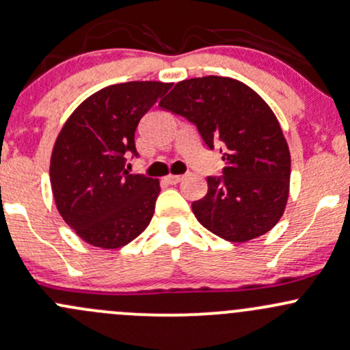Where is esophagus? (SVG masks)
<instances>
[{
    "label": "esophagus",
    "instance_id": "obj_1",
    "mask_svg": "<svg viewBox=\"0 0 350 350\" xmlns=\"http://www.w3.org/2000/svg\"><path fill=\"white\" fill-rule=\"evenodd\" d=\"M165 179H167V183H171V185H178V183L183 179V176L181 174H169Z\"/></svg>",
    "mask_w": 350,
    "mask_h": 350
}]
</instances>
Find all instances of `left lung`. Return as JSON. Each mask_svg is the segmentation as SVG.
Wrapping results in <instances>:
<instances>
[{
  "label": "left lung",
  "mask_w": 350,
  "mask_h": 350,
  "mask_svg": "<svg viewBox=\"0 0 350 350\" xmlns=\"http://www.w3.org/2000/svg\"><path fill=\"white\" fill-rule=\"evenodd\" d=\"M186 117L213 149L221 142V178H208V193L193 213L206 230L233 243L268 233L280 221L290 193V150L270 105L230 77L178 82L159 102Z\"/></svg>",
  "instance_id": "1"
}]
</instances>
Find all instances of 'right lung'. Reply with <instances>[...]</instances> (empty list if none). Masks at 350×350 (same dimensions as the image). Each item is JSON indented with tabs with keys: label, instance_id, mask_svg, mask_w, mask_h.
I'll list each match as a JSON object with an SVG mask.
<instances>
[{
	"label": "right lung",
	"instance_id": "add662e5",
	"mask_svg": "<svg viewBox=\"0 0 350 350\" xmlns=\"http://www.w3.org/2000/svg\"><path fill=\"white\" fill-rule=\"evenodd\" d=\"M172 83L126 82L95 92L68 117L50 159L55 204L64 221L92 246L116 250L149 226L159 179L131 174L135 129Z\"/></svg>",
	"mask_w": 350,
	"mask_h": 350
}]
</instances>
